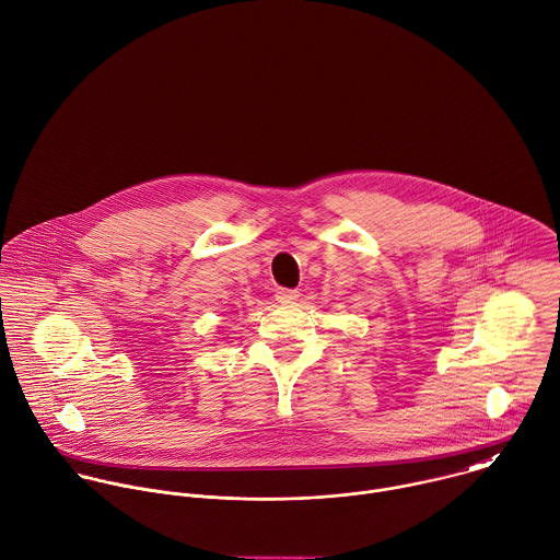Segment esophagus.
Segmentation results:
<instances>
[{"instance_id":"esophagus-1","label":"esophagus","mask_w":560,"mask_h":560,"mask_svg":"<svg viewBox=\"0 0 560 560\" xmlns=\"http://www.w3.org/2000/svg\"><path fill=\"white\" fill-rule=\"evenodd\" d=\"M275 296H277L279 303H294V301L299 299V292H296V290H290V288H279Z\"/></svg>"}]
</instances>
